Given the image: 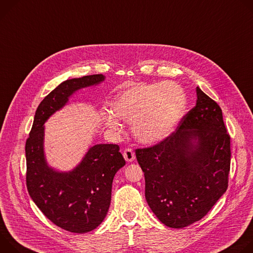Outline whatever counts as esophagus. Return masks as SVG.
Returning a JSON list of instances; mask_svg holds the SVG:
<instances>
[{"instance_id": "1", "label": "esophagus", "mask_w": 253, "mask_h": 253, "mask_svg": "<svg viewBox=\"0 0 253 253\" xmlns=\"http://www.w3.org/2000/svg\"><path fill=\"white\" fill-rule=\"evenodd\" d=\"M124 158L126 159V162H132L135 158V155H134V152L131 150V149H126L124 151Z\"/></svg>"}]
</instances>
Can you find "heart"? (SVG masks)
<instances>
[{
  "label": "heart",
  "instance_id": "heart-1",
  "mask_svg": "<svg viewBox=\"0 0 253 253\" xmlns=\"http://www.w3.org/2000/svg\"><path fill=\"white\" fill-rule=\"evenodd\" d=\"M187 107V94L176 82L138 84L110 103L113 114H104V125L112 131H120L116 119L129 122L130 131L139 143L151 145L169 135L180 122Z\"/></svg>",
  "mask_w": 253,
  "mask_h": 253
}]
</instances>
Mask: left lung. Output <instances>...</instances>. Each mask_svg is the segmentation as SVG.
<instances>
[{
    "label": "left lung",
    "instance_id": "left-lung-1",
    "mask_svg": "<svg viewBox=\"0 0 253 253\" xmlns=\"http://www.w3.org/2000/svg\"><path fill=\"white\" fill-rule=\"evenodd\" d=\"M197 101L169 136L136 149L147 202L166 226L183 228L202 219L226 192L230 135L220 106L196 88Z\"/></svg>",
    "mask_w": 253,
    "mask_h": 253
}]
</instances>
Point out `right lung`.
I'll return each instance as SVG.
<instances>
[{
    "label": "right lung",
    "instance_id": "right-lung-1",
    "mask_svg": "<svg viewBox=\"0 0 253 253\" xmlns=\"http://www.w3.org/2000/svg\"><path fill=\"white\" fill-rule=\"evenodd\" d=\"M102 74L67 79L41 101L27 138L26 183L30 197L55 225L74 233L95 229L105 218L116 173L126 165L120 147L99 144L90 147L69 172L49 167L44 154V124L77 90L97 85Z\"/></svg>",
    "mask_w": 253,
    "mask_h": 253
}]
</instances>
